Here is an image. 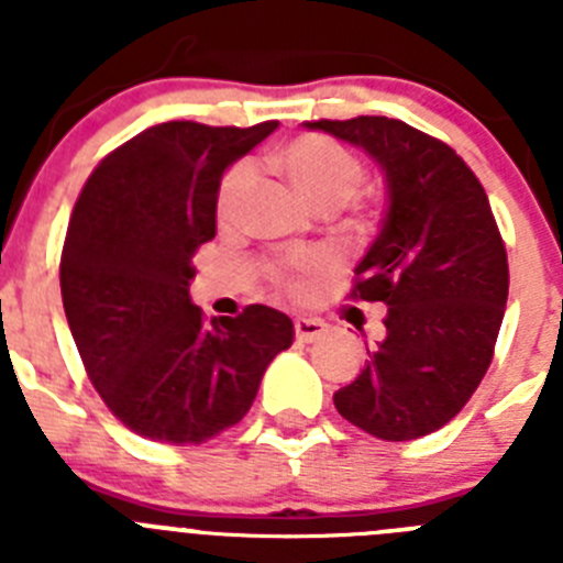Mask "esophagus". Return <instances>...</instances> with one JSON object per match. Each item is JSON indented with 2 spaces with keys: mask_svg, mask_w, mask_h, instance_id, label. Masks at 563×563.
Wrapping results in <instances>:
<instances>
[{
  "mask_svg": "<svg viewBox=\"0 0 563 563\" xmlns=\"http://www.w3.org/2000/svg\"><path fill=\"white\" fill-rule=\"evenodd\" d=\"M327 332V324L321 318H296V338L298 341H316Z\"/></svg>",
  "mask_w": 563,
  "mask_h": 563,
  "instance_id": "34e87169",
  "label": "esophagus"
}]
</instances>
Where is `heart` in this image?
<instances>
[{
  "instance_id": "obj_1",
  "label": "heart",
  "mask_w": 563,
  "mask_h": 563,
  "mask_svg": "<svg viewBox=\"0 0 563 563\" xmlns=\"http://www.w3.org/2000/svg\"><path fill=\"white\" fill-rule=\"evenodd\" d=\"M273 168L292 186V191L316 211H335L350 202L363 183V163L357 154L341 146L327 134H298L285 146L273 148L265 157ZM251 177L245 168H233L222 177L217 191V220L222 228L233 225L245 200ZM324 273V262L316 256L296 262H271L265 276L271 285L290 296H301Z\"/></svg>"
}]
</instances>
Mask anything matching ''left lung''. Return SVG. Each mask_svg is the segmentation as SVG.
<instances>
[{
  "label": "left lung",
  "instance_id": "obj_1",
  "mask_svg": "<svg viewBox=\"0 0 563 563\" xmlns=\"http://www.w3.org/2000/svg\"><path fill=\"white\" fill-rule=\"evenodd\" d=\"M307 126L363 146L389 180V211L346 296L386 305V335L335 409L372 437L417 440L460 415L494 361L505 239L479 177L440 137L386 114Z\"/></svg>",
  "mask_w": 563,
  "mask_h": 563
}]
</instances>
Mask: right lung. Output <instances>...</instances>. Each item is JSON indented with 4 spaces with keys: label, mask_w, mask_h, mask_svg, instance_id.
<instances>
[{
    "label": "right lung",
    "mask_w": 563,
    "mask_h": 563,
    "mask_svg": "<svg viewBox=\"0 0 563 563\" xmlns=\"http://www.w3.org/2000/svg\"><path fill=\"white\" fill-rule=\"evenodd\" d=\"M278 121H168L109 152L78 194L62 247V298L107 409L134 434L200 445L251 409L292 321L265 305L208 321L188 298L191 258L217 236V191Z\"/></svg>",
    "instance_id": "1"
}]
</instances>
